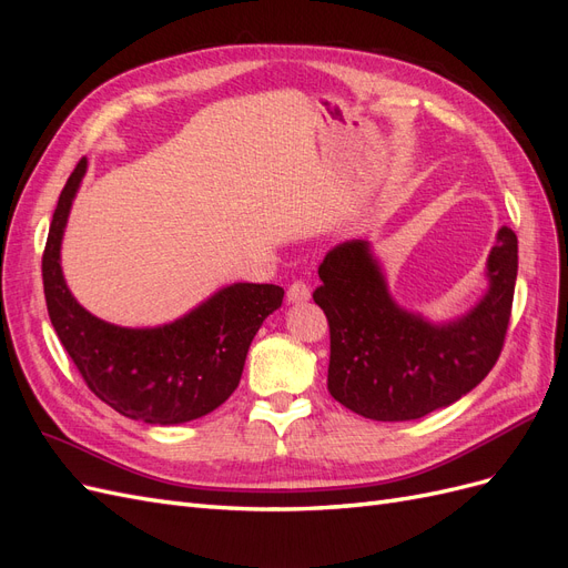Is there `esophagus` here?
Returning a JSON list of instances; mask_svg holds the SVG:
<instances>
[{
	"label": "esophagus",
	"instance_id": "1",
	"mask_svg": "<svg viewBox=\"0 0 568 568\" xmlns=\"http://www.w3.org/2000/svg\"><path fill=\"white\" fill-rule=\"evenodd\" d=\"M286 301L288 303L311 301V286H307L305 282H294V284L288 286V291H286Z\"/></svg>",
	"mask_w": 568,
	"mask_h": 568
}]
</instances>
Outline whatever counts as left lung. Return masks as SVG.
I'll list each match as a JSON object with an SVG mask.
<instances>
[{
    "label": "left lung",
    "mask_w": 568,
    "mask_h": 568,
    "mask_svg": "<svg viewBox=\"0 0 568 568\" xmlns=\"http://www.w3.org/2000/svg\"><path fill=\"white\" fill-rule=\"evenodd\" d=\"M517 267V234L500 227L486 261L484 294L467 313L432 320L393 298L382 257L367 239L326 253L313 298L329 320L326 388L334 400L376 422L419 419L457 403L500 357Z\"/></svg>",
    "instance_id": "1"
}]
</instances>
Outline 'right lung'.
<instances>
[{"label":"right lung","mask_w":568,"mask_h":568,"mask_svg":"<svg viewBox=\"0 0 568 568\" xmlns=\"http://www.w3.org/2000/svg\"><path fill=\"white\" fill-rule=\"evenodd\" d=\"M88 159L68 178L42 255L49 320L65 353L99 400L153 426L209 415L242 379L251 341L282 307L277 284L236 282L217 288L182 317L156 326H120L78 303L61 270V244Z\"/></svg>","instance_id":"add662e5"}]
</instances>
